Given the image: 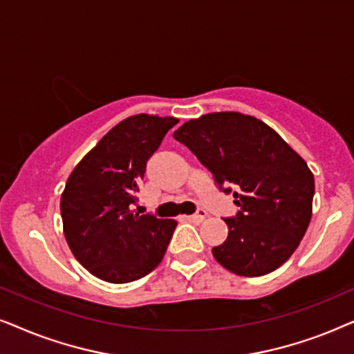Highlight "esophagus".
Masks as SVG:
<instances>
[{
	"label": "esophagus",
	"instance_id": "1",
	"mask_svg": "<svg viewBox=\"0 0 354 354\" xmlns=\"http://www.w3.org/2000/svg\"><path fill=\"white\" fill-rule=\"evenodd\" d=\"M185 219L190 221V222H195V224H201V222L206 219V212L205 211H200V212H198V214L185 216Z\"/></svg>",
	"mask_w": 354,
	"mask_h": 354
}]
</instances>
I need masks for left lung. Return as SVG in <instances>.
Instances as JSON below:
<instances>
[{
	"label": "left lung",
	"mask_w": 354,
	"mask_h": 354,
	"mask_svg": "<svg viewBox=\"0 0 354 354\" xmlns=\"http://www.w3.org/2000/svg\"><path fill=\"white\" fill-rule=\"evenodd\" d=\"M174 138L209 169L219 188H236L240 211L224 219L229 236L212 248L217 263L245 277L280 268L313 216L314 176L306 161L263 120L234 111L190 119Z\"/></svg>",
	"instance_id": "left-lung-1"
}]
</instances>
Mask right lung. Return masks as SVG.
Returning a JSON list of instances; mask_svg holds the SVG:
<instances>
[{
	"mask_svg": "<svg viewBox=\"0 0 354 354\" xmlns=\"http://www.w3.org/2000/svg\"><path fill=\"white\" fill-rule=\"evenodd\" d=\"M176 118L124 119L82 158L61 195L62 229L75 259L104 282L127 283L161 263L177 222L132 211L147 161Z\"/></svg>",
	"mask_w": 354,
	"mask_h": 354,
	"instance_id": "obj_1",
	"label": "right lung"
}]
</instances>
